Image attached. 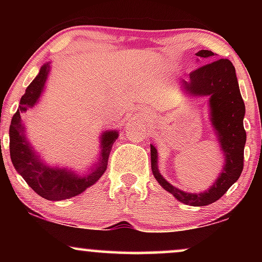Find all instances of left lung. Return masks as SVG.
<instances>
[{"label":"left lung","instance_id":"obj_1","mask_svg":"<svg viewBox=\"0 0 262 262\" xmlns=\"http://www.w3.org/2000/svg\"><path fill=\"white\" fill-rule=\"evenodd\" d=\"M198 59H210L214 54L210 50H200ZM180 89L189 97H208L209 121L224 156L223 170L213 185L203 192H185L164 179L158 167V150L150 145L151 170L156 181L180 202L202 207L218 201L243 171L246 133L244 129L245 104L240 95L235 68L228 59L201 66L189 74V80H180Z\"/></svg>","mask_w":262,"mask_h":262}]
</instances>
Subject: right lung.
<instances>
[{"label": "right lung", "instance_id": "right-lung-1", "mask_svg": "<svg viewBox=\"0 0 262 262\" xmlns=\"http://www.w3.org/2000/svg\"><path fill=\"white\" fill-rule=\"evenodd\" d=\"M49 74L50 62H45L20 98L18 110L12 117L10 125V155L14 169L39 196L49 201H62L77 196L101 179L107 169L113 143L119 134L116 129L102 132L100 156L83 173L68 167H56L45 164L37 154V150H34L29 143L20 117L27 111L37 106L44 92Z\"/></svg>", "mask_w": 262, "mask_h": 262}]
</instances>
